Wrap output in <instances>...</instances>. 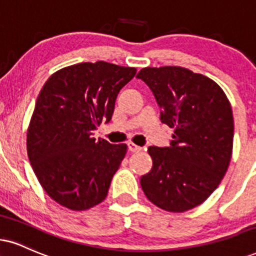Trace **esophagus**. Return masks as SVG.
Wrapping results in <instances>:
<instances>
[{"label": "esophagus", "mask_w": 256, "mask_h": 256, "mask_svg": "<svg viewBox=\"0 0 256 256\" xmlns=\"http://www.w3.org/2000/svg\"><path fill=\"white\" fill-rule=\"evenodd\" d=\"M128 150H130L131 152H140V150H143V148L140 146H136V144L132 143V142L128 143Z\"/></svg>", "instance_id": "34e87169"}]
</instances>
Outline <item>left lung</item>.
Wrapping results in <instances>:
<instances>
[{"mask_svg":"<svg viewBox=\"0 0 256 256\" xmlns=\"http://www.w3.org/2000/svg\"><path fill=\"white\" fill-rule=\"evenodd\" d=\"M161 122L174 128L170 146H149L152 168L140 178L144 194L169 212L204 202L226 175L232 155L234 118L226 93L214 80L182 66L143 68Z\"/></svg>","mask_w":256,"mask_h":256,"instance_id":"left-lung-1","label":"left lung"}]
</instances>
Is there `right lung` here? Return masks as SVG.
<instances>
[{
  "label": "right lung",
  "mask_w": 256,
  "mask_h": 256,
  "mask_svg": "<svg viewBox=\"0 0 256 256\" xmlns=\"http://www.w3.org/2000/svg\"><path fill=\"white\" fill-rule=\"evenodd\" d=\"M136 68L107 62L63 68L48 78L27 130V154L44 190L74 211L100 204L128 152L126 144L95 140L112 118L120 89Z\"/></svg>",
  "instance_id": "add662e5"
}]
</instances>
